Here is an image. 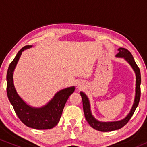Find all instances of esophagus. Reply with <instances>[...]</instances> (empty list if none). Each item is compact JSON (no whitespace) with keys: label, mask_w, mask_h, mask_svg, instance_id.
Returning <instances> with one entry per match:
<instances>
[{"label":"esophagus","mask_w":147,"mask_h":147,"mask_svg":"<svg viewBox=\"0 0 147 147\" xmlns=\"http://www.w3.org/2000/svg\"><path fill=\"white\" fill-rule=\"evenodd\" d=\"M77 87H79V85H78V86H77Z\"/></svg>","instance_id":"34e87169"}]
</instances>
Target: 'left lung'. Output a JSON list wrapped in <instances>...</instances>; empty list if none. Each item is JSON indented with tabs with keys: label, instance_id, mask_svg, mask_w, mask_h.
<instances>
[{
	"label": "left lung",
	"instance_id": "left-lung-1",
	"mask_svg": "<svg viewBox=\"0 0 147 147\" xmlns=\"http://www.w3.org/2000/svg\"><path fill=\"white\" fill-rule=\"evenodd\" d=\"M117 50L119 51V52L116 55V57L124 58V59L131 65V66L132 67V68L133 69V70H134L136 76V96H135L134 103H133L132 109H131L129 113L128 114V115L126 116L124 119H123L120 121H117V122H99V121L97 120V119L92 116V113H91L90 102H89L88 98L87 97V96L86 95V94L84 93L83 92H80V95L82 96V102H83L84 113V115H85L86 119L88 123L90 124L91 127H92L95 130H97V131H103V132H108V131H115V130L121 129L123 126H125L128 123V122L130 120L131 117L133 116L136 108H137V106H138V104H139L140 99L141 75L140 68H138L137 64H136V61H135L133 55H131V52H130L127 49L119 48Z\"/></svg>",
	"mask_w": 147,
	"mask_h": 147
}]
</instances>
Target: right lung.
I'll list each match as a JSON object with an SVG mask.
<instances>
[{
    "label": "right lung",
    "instance_id": "right-lung-1",
    "mask_svg": "<svg viewBox=\"0 0 147 147\" xmlns=\"http://www.w3.org/2000/svg\"><path fill=\"white\" fill-rule=\"evenodd\" d=\"M31 47L32 45H25L22 48L9 64L7 73V94L16 115L25 125L38 130L50 129L59 122L64 106L75 88L72 86L61 90L46 105L41 108L28 105L16 92L13 81V72L22 52Z\"/></svg>",
    "mask_w": 147,
    "mask_h": 147
}]
</instances>
